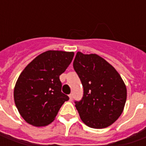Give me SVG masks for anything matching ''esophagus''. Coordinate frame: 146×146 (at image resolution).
I'll return each instance as SVG.
<instances>
[{"label": "esophagus", "instance_id": "1", "mask_svg": "<svg viewBox=\"0 0 146 146\" xmlns=\"http://www.w3.org/2000/svg\"><path fill=\"white\" fill-rule=\"evenodd\" d=\"M69 97H70V101H72V100H73V94H70V95H69Z\"/></svg>", "mask_w": 146, "mask_h": 146}]
</instances>
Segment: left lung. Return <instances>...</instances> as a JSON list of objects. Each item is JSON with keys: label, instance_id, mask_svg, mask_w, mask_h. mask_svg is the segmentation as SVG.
I'll list each match as a JSON object with an SVG mask.
<instances>
[{"label": "left lung", "instance_id": "obj_1", "mask_svg": "<svg viewBox=\"0 0 146 146\" xmlns=\"http://www.w3.org/2000/svg\"><path fill=\"white\" fill-rule=\"evenodd\" d=\"M73 68L84 88L75 106L80 119L92 128L107 127L121 115L127 99V88L115 68L96 54L78 51Z\"/></svg>", "mask_w": 146, "mask_h": 146}]
</instances>
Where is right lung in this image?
I'll return each instance as SVG.
<instances>
[{
  "instance_id": "1",
  "label": "right lung",
  "mask_w": 146,
  "mask_h": 146,
  "mask_svg": "<svg viewBox=\"0 0 146 146\" xmlns=\"http://www.w3.org/2000/svg\"><path fill=\"white\" fill-rule=\"evenodd\" d=\"M73 52L47 51L28 64L19 76L14 100L28 123L44 127L51 123L69 97L62 92L59 76L73 60Z\"/></svg>"
}]
</instances>
